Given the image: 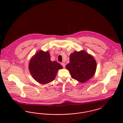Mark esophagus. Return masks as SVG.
<instances>
[{"label": "esophagus", "instance_id": "1", "mask_svg": "<svg viewBox=\"0 0 123 123\" xmlns=\"http://www.w3.org/2000/svg\"><path fill=\"white\" fill-rule=\"evenodd\" d=\"M61 64L63 66V67L64 68H65V64L64 63H63V62H62V63H61Z\"/></svg>", "mask_w": 123, "mask_h": 123}]
</instances>
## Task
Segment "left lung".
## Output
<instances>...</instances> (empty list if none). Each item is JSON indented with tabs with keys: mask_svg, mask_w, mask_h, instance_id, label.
Instances as JSON below:
<instances>
[{
	"mask_svg": "<svg viewBox=\"0 0 123 123\" xmlns=\"http://www.w3.org/2000/svg\"><path fill=\"white\" fill-rule=\"evenodd\" d=\"M71 77L81 83H84L94 75L97 62L93 56L84 50L74 52L70 56V63L66 66Z\"/></svg>",
	"mask_w": 123,
	"mask_h": 123,
	"instance_id": "left-lung-1",
	"label": "left lung"
}]
</instances>
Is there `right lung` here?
I'll list each match as a JSON object with an SVG mask.
<instances>
[{"mask_svg":"<svg viewBox=\"0 0 123 123\" xmlns=\"http://www.w3.org/2000/svg\"><path fill=\"white\" fill-rule=\"evenodd\" d=\"M28 68L33 78L42 84L53 81L59 70L62 66L56 61H51L48 51L40 50L31 59Z\"/></svg>","mask_w":123,"mask_h":123,"instance_id":"add662e5","label":"right lung"}]
</instances>
